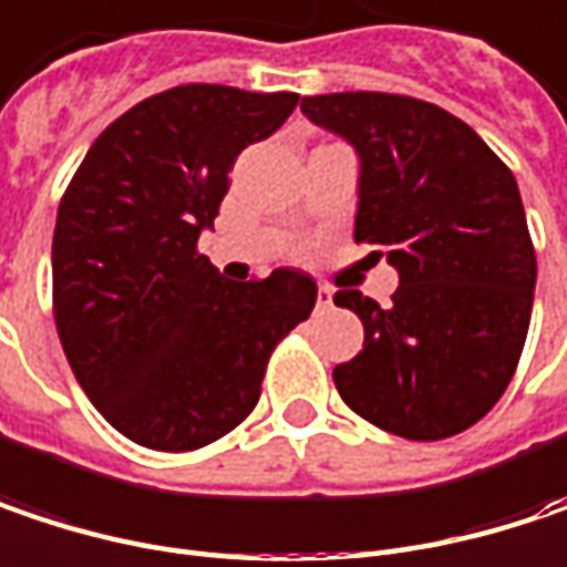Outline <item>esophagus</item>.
I'll list each match as a JSON object with an SVG mask.
<instances>
[{"label": "esophagus", "mask_w": 567, "mask_h": 567, "mask_svg": "<svg viewBox=\"0 0 567 567\" xmlns=\"http://www.w3.org/2000/svg\"><path fill=\"white\" fill-rule=\"evenodd\" d=\"M331 305H334V291L328 285H321L318 288V308H331Z\"/></svg>", "instance_id": "1"}]
</instances>
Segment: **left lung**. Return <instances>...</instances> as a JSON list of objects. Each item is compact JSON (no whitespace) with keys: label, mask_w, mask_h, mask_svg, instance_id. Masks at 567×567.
<instances>
[{"label":"left lung","mask_w":567,"mask_h":567,"mask_svg":"<svg viewBox=\"0 0 567 567\" xmlns=\"http://www.w3.org/2000/svg\"><path fill=\"white\" fill-rule=\"evenodd\" d=\"M301 110L360 152L353 239L399 269L386 308L334 295L363 321L337 392L392 435H461L499 402L529 334L536 246L516 178L464 120L405 93H324Z\"/></svg>","instance_id":"1"}]
</instances>
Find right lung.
I'll return each mask as SVG.
<instances>
[{"label":"right lung","instance_id":"1","mask_svg":"<svg viewBox=\"0 0 567 567\" xmlns=\"http://www.w3.org/2000/svg\"><path fill=\"white\" fill-rule=\"evenodd\" d=\"M298 93L181 83L96 135L68 184L51 246L64 357L96 412L152 451H194L259 402L279 340L315 308L295 269L227 282L197 249L236 155L269 138Z\"/></svg>","mask_w":567,"mask_h":567}]
</instances>
